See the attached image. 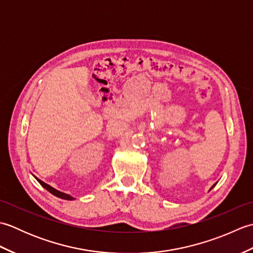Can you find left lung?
Returning <instances> with one entry per match:
<instances>
[{
	"label": "left lung",
	"mask_w": 253,
	"mask_h": 253,
	"mask_svg": "<svg viewBox=\"0 0 253 253\" xmlns=\"http://www.w3.org/2000/svg\"><path fill=\"white\" fill-rule=\"evenodd\" d=\"M216 185V182H215V184H214L212 187H211V189H212V188H214V186H215ZM211 189H210V190H211Z\"/></svg>",
	"instance_id": "obj_1"
}]
</instances>
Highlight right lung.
Segmentation results:
<instances>
[{"label":"right lung","instance_id":"1","mask_svg":"<svg viewBox=\"0 0 253 253\" xmlns=\"http://www.w3.org/2000/svg\"><path fill=\"white\" fill-rule=\"evenodd\" d=\"M36 179L40 182V185L43 187V188H45V189L47 190V191H50L52 195H54L55 197H57V198H61V199H64V200H75V198L74 197H72L71 195H67V193H64V192H62V191H58V190H56L55 188H53V187H51L50 185H47V184H45V182H43L42 180H40L39 178H37L36 177Z\"/></svg>","mask_w":253,"mask_h":253}]
</instances>
